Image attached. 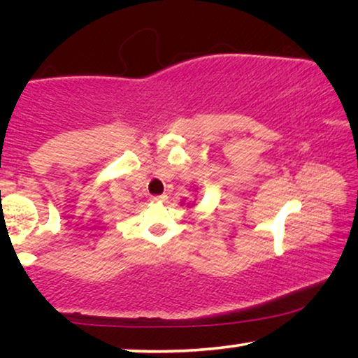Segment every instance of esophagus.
<instances>
[{
	"mask_svg": "<svg viewBox=\"0 0 358 358\" xmlns=\"http://www.w3.org/2000/svg\"><path fill=\"white\" fill-rule=\"evenodd\" d=\"M151 201H153V202H166L167 196H166V194H161V196H153V197H151Z\"/></svg>",
	"mask_w": 358,
	"mask_h": 358,
	"instance_id": "1",
	"label": "esophagus"
}]
</instances>
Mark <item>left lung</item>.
I'll use <instances>...</instances> for the list:
<instances>
[{
    "instance_id": "1",
    "label": "left lung",
    "mask_w": 358,
    "mask_h": 358,
    "mask_svg": "<svg viewBox=\"0 0 358 358\" xmlns=\"http://www.w3.org/2000/svg\"><path fill=\"white\" fill-rule=\"evenodd\" d=\"M187 205H189V203H187Z\"/></svg>"
}]
</instances>
